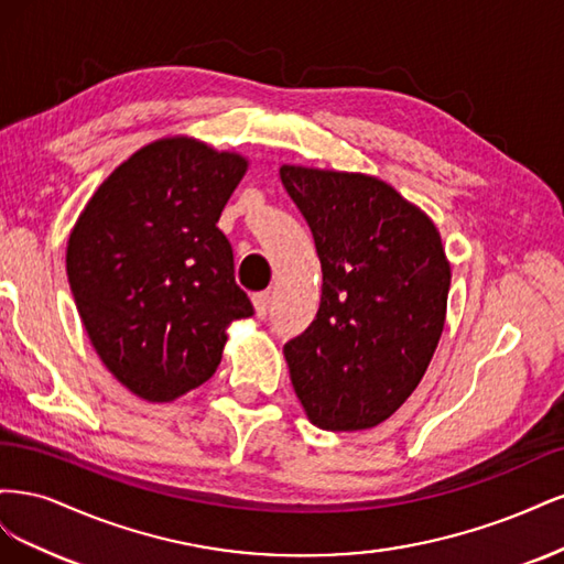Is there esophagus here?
Wrapping results in <instances>:
<instances>
[{"label": "esophagus", "instance_id": "esophagus-1", "mask_svg": "<svg viewBox=\"0 0 564 564\" xmlns=\"http://www.w3.org/2000/svg\"><path fill=\"white\" fill-rule=\"evenodd\" d=\"M251 301H253V311H256V317H265V313H268V305H270V292H259V294H253L251 296Z\"/></svg>", "mask_w": 564, "mask_h": 564}]
</instances>
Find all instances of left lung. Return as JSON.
<instances>
[{
  "label": "left lung",
  "mask_w": 564,
  "mask_h": 564,
  "mask_svg": "<svg viewBox=\"0 0 564 564\" xmlns=\"http://www.w3.org/2000/svg\"><path fill=\"white\" fill-rule=\"evenodd\" d=\"M322 265L311 327L284 344L311 423L365 431L416 390L445 329L449 261L433 220L365 174L284 164Z\"/></svg>",
  "instance_id": "left-lung-1"
}]
</instances>
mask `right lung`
I'll return each instance as SVG.
<instances>
[{"instance_id": "right-lung-1", "label": "right lung", "mask_w": 564, "mask_h": 564, "mask_svg": "<svg viewBox=\"0 0 564 564\" xmlns=\"http://www.w3.org/2000/svg\"><path fill=\"white\" fill-rule=\"evenodd\" d=\"M247 164L185 135L150 143L100 183L67 240V280L91 346L148 402L209 381L228 324L253 315L216 228Z\"/></svg>"}]
</instances>
